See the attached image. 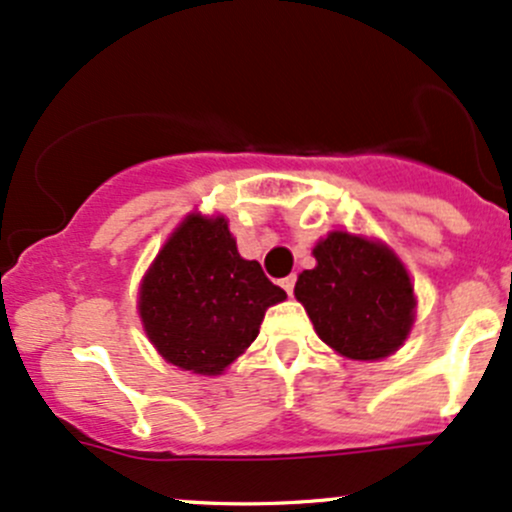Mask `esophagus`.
Masks as SVG:
<instances>
[{
  "label": "esophagus",
  "instance_id": "1",
  "mask_svg": "<svg viewBox=\"0 0 512 512\" xmlns=\"http://www.w3.org/2000/svg\"><path fill=\"white\" fill-rule=\"evenodd\" d=\"M279 284H282V289L291 296L294 294V286H296V274H289V277H284Z\"/></svg>",
  "mask_w": 512,
  "mask_h": 512
}]
</instances>
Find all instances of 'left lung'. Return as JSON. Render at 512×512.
Returning <instances> with one entry per match:
<instances>
[{"mask_svg":"<svg viewBox=\"0 0 512 512\" xmlns=\"http://www.w3.org/2000/svg\"><path fill=\"white\" fill-rule=\"evenodd\" d=\"M296 299L325 345L350 359L389 357L413 325V284L389 247L335 230L313 250Z\"/></svg>","mask_w":512,"mask_h":512,"instance_id":"8db88e82","label":"left lung"}]
</instances>
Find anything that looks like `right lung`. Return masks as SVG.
<instances>
[{"label":"right lung","instance_id":"add662e5","mask_svg":"<svg viewBox=\"0 0 512 512\" xmlns=\"http://www.w3.org/2000/svg\"><path fill=\"white\" fill-rule=\"evenodd\" d=\"M284 299L260 262L240 257L226 218L189 216L145 274L138 311L167 362L221 374L257 338L267 308Z\"/></svg>","mask_w":512,"mask_h":512}]
</instances>
